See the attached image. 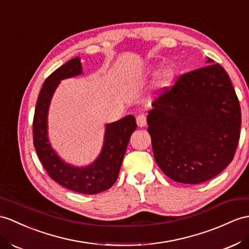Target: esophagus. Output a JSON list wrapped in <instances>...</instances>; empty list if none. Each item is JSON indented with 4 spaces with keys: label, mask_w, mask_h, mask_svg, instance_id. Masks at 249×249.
Returning a JSON list of instances; mask_svg holds the SVG:
<instances>
[{
    "label": "esophagus",
    "mask_w": 249,
    "mask_h": 249,
    "mask_svg": "<svg viewBox=\"0 0 249 249\" xmlns=\"http://www.w3.org/2000/svg\"><path fill=\"white\" fill-rule=\"evenodd\" d=\"M136 123L139 128H143V126L147 124V117H145V115L143 114L138 115L136 117Z\"/></svg>",
    "instance_id": "obj_1"
}]
</instances>
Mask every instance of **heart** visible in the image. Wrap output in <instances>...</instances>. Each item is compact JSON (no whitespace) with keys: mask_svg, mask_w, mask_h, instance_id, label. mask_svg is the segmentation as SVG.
Wrapping results in <instances>:
<instances>
[{"mask_svg":"<svg viewBox=\"0 0 249 249\" xmlns=\"http://www.w3.org/2000/svg\"><path fill=\"white\" fill-rule=\"evenodd\" d=\"M155 70H156V68L154 65L150 66V68H148V70H147L148 74H153ZM173 79H174V71L170 68L165 69L160 72L159 77H157L156 86H157V88H160L161 89H166L171 87Z\"/></svg>","mask_w":249,"mask_h":249,"instance_id":"heart-1","label":"heart"}]
</instances>
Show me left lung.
I'll return each mask as SVG.
<instances>
[{
  "label": "left lung",
  "mask_w": 249,
  "mask_h": 249,
  "mask_svg": "<svg viewBox=\"0 0 249 249\" xmlns=\"http://www.w3.org/2000/svg\"><path fill=\"white\" fill-rule=\"evenodd\" d=\"M208 59L181 75L148 114L155 161L168 178L199 184L231 162L240 139L241 107L231 80Z\"/></svg>",
  "instance_id": "1"
}]
</instances>
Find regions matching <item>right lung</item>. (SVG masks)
Returning a JSON list of instances; mask_svg holds the SVG:
<instances>
[{
	"instance_id": "1",
	"label": "right lung",
	"mask_w": 249,
	"mask_h": 249,
	"mask_svg": "<svg viewBox=\"0 0 249 249\" xmlns=\"http://www.w3.org/2000/svg\"><path fill=\"white\" fill-rule=\"evenodd\" d=\"M82 74L80 58L70 60L44 81L34 116V145L40 161L51 178L59 185L83 195H97L110 189L116 181L132 133L137 128L133 115L106 125L104 144L98 157L86 167L65 162L48 139L47 115L54 90L63 79Z\"/></svg>"
}]
</instances>
